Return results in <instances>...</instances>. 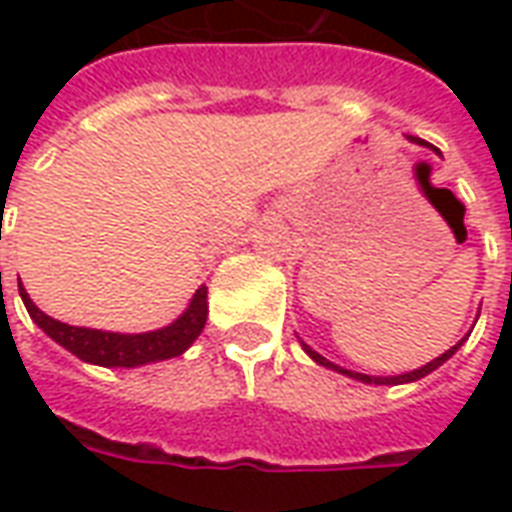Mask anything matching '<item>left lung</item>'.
Wrapping results in <instances>:
<instances>
[{
    "mask_svg": "<svg viewBox=\"0 0 512 512\" xmlns=\"http://www.w3.org/2000/svg\"><path fill=\"white\" fill-rule=\"evenodd\" d=\"M408 139H411V142H417V145H428L425 139H417V136H408ZM433 150H436V147H433ZM463 340H466V337H463ZM463 340L458 345H452L450 351H444V354H441V356H436L433 362H428V365L419 367V370H411V373H403V376H386V378L384 376H365V373H354V370H345V367H337V365H334V362H329L326 356H321V354H318V351H312V348L307 343H301V345H304V351L310 354V359H315L318 365L329 367V370H337V373H343V376L356 378V381H362V384H389V386H392V384H408V381H419V378H425V376H428V373H433L436 367L444 365V362H447V359H450V356L455 354L458 348H461Z\"/></svg>",
    "mask_w": 512,
    "mask_h": 512,
    "instance_id": "8db88e82",
    "label": "left lung"
}]
</instances>
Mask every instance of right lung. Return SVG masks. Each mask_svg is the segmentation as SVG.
<instances>
[{
  "label": "right lung",
  "mask_w": 512,
  "mask_h": 512,
  "mask_svg": "<svg viewBox=\"0 0 512 512\" xmlns=\"http://www.w3.org/2000/svg\"><path fill=\"white\" fill-rule=\"evenodd\" d=\"M18 293H21L29 318L38 323L54 343H60L65 351L79 356L82 362L101 367H139L180 356L200 337L205 321H208V288L205 285L197 288L189 310L183 312L178 321L145 334H117L101 332V329H84V326H68V323L54 321L46 312H40L35 301L27 296L24 285H18Z\"/></svg>",
  "instance_id": "obj_1"
}]
</instances>
